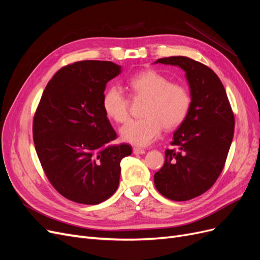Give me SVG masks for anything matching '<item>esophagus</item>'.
Instances as JSON below:
<instances>
[{"instance_id":"esophagus-1","label":"esophagus","mask_w":260,"mask_h":260,"mask_svg":"<svg viewBox=\"0 0 260 260\" xmlns=\"http://www.w3.org/2000/svg\"><path fill=\"white\" fill-rule=\"evenodd\" d=\"M133 153L139 155V154H144L145 153V149L143 148H140V147H133Z\"/></svg>"}]
</instances>
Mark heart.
<instances>
[{
	"label": "heart",
	"instance_id": "heart-1",
	"mask_svg": "<svg viewBox=\"0 0 260 260\" xmlns=\"http://www.w3.org/2000/svg\"><path fill=\"white\" fill-rule=\"evenodd\" d=\"M128 86L133 99H145L143 118L128 121L120 129L122 140L139 146L151 144L162 128L170 130L182 122L191 105V96L183 84L170 82L167 77L144 70L132 76ZM103 109L108 118L122 123L129 117L130 100L120 86L112 85L105 91Z\"/></svg>",
	"mask_w": 260,
	"mask_h": 260
}]
</instances>
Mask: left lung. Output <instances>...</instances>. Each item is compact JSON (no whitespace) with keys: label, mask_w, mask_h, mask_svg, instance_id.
Masks as SVG:
<instances>
[{"label":"left lung","mask_w":260,"mask_h":260,"mask_svg":"<svg viewBox=\"0 0 260 260\" xmlns=\"http://www.w3.org/2000/svg\"><path fill=\"white\" fill-rule=\"evenodd\" d=\"M155 62L184 70L191 105L174 133L171 145L176 148L166 149L154 183L165 198L188 201L209 190L221 174L233 139L234 114L222 82L208 66L185 56Z\"/></svg>","instance_id":"obj_1"}]
</instances>
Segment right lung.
<instances>
[{"label": "right lung", "mask_w": 260, "mask_h": 260, "mask_svg": "<svg viewBox=\"0 0 260 260\" xmlns=\"http://www.w3.org/2000/svg\"><path fill=\"white\" fill-rule=\"evenodd\" d=\"M120 72L112 61H76L60 68L43 91L32 125L36 152L67 200L96 205L119 185L120 161L132 148L109 144L117 133L102 101L107 82Z\"/></svg>", "instance_id": "add662e5"}]
</instances>
